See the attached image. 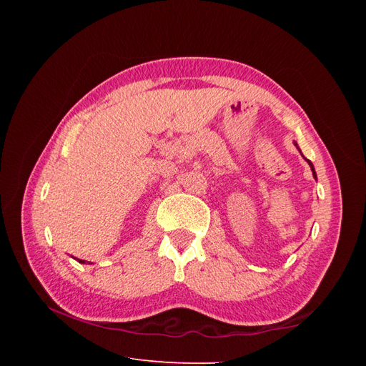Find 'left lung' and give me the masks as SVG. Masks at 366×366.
<instances>
[{
    "instance_id": "obj_1",
    "label": "left lung",
    "mask_w": 366,
    "mask_h": 366,
    "mask_svg": "<svg viewBox=\"0 0 366 366\" xmlns=\"http://www.w3.org/2000/svg\"><path fill=\"white\" fill-rule=\"evenodd\" d=\"M295 147H296V148L299 149V147H297V143H296V142H295ZM299 152H301V149H299ZM301 154H302V152H301ZM302 157H304V156H302ZM304 159H305V157H304ZM305 162H307V163L310 164V169H312V172H313V177H315V179H316V177H317V175H316V171H315V166H313V163H312V162H310L308 159H305Z\"/></svg>"
}]
</instances>
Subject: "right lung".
<instances>
[{"instance_id": "add662e5", "label": "right lung", "mask_w": 366, "mask_h": 366, "mask_svg": "<svg viewBox=\"0 0 366 366\" xmlns=\"http://www.w3.org/2000/svg\"><path fill=\"white\" fill-rule=\"evenodd\" d=\"M76 259V258H74ZM77 262H81V264H85L86 261H84V259H77ZM88 264H90V262H88Z\"/></svg>"}]
</instances>
